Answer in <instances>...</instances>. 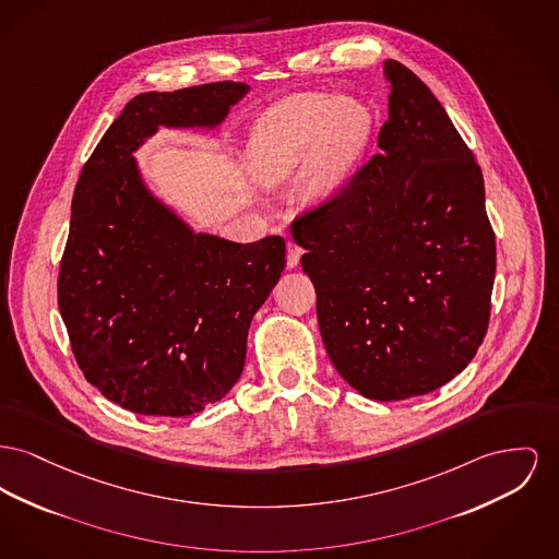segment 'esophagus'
<instances>
[{
    "mask_svg": "<svg viewBox=\"0 0 559 559\" xmlns=\"http://www.w3.org/2000/svg\"><path fill=\"white\" fill-rule=\"evenodd\" d=\"M301 253H304V251L297 247L296 242L289 240V242H287V265H289V267H297Z\"/></svg>",
    "mask_w": 559,
    "mask_h": 559,
    "instance_id": "esophagus-1",
    "label": "esophagus"
}]
</instances>
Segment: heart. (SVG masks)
Listing matches in <instances>:
<instances>
[{
	"label": "heart",
	"instance_id": "heart-1",
	"mask_svg": "<svg viewBox=\"0 0 559 559\" xmlns=\"http://www.w3.org/2000/svg\"><path fill=\"white\" fill-rule=\"evenodd\" d=\"M371 129V114L361 100L294 95L263 111L247 141L245 160L265 188L296 181L306 204H323L361 163Z\"/></svg>",
	"mask_w": 559,
	"mask_h": 559
}]
</instances>
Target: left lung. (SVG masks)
<instances>
[{"label": "left lung", "instance_id": "left-lung-1", "mask_svg": "<svg viewBox=\"0 0 559 559\" xmlns=\"http://www.w3.org/2000/svg\"><path fill=\"white\" fill-rule=\"evenodd\" d=\"M389 120L348 188L292 226L337 373L362 396L427 394L490 321L496 240L484 175L427 84L384 61Z\"/></svg>", "mask_w": 559, "mask_h": 559}]
</instances>
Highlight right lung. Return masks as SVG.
I'll return each instance as SVG.
<instances>
[{
	"mask_svg": "<svg viewBox=\"0 0 559 559\" xmlns=\"http://www.w3.org/2000/svg\"><path fill=\"white\" fill-rule=\"evenodd\" d=\"M249 91L213 82L136 95L78 179L59 310L86 380L134 414L192 416L230 393L285 267L281 236L240 245L192 230L132 156L160 127L217 131Z\"/></svg>",
	"mask_w": 559,
	"mask_h": 559,
	"instance_id": "right-lung-1",
	"label": "right lung"
}]
</instances>
